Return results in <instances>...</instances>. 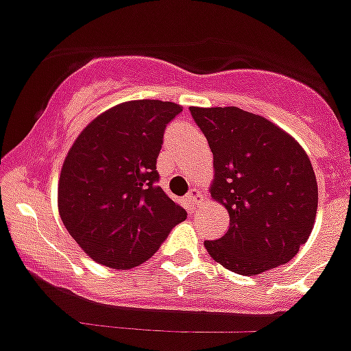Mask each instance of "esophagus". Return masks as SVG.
Segmentation results:
<instances>
[{
	"instance_id": "esophagus-1",
	"label": "esophagus",
	"mask_w": 351,
	"mask_h": 351,
	"mask_svg": "<svg viewBox=\"0 0 351 351\" xmlns=\"http://www.w3.org/2000/svg\"><path fill=\"white\" fill-rule=\"evenodd\" d=\"M186 202H188V206L190 207H193V206H197L198 202H200V193H198V190H190L188 191V195H186V198H184Z\"/></svg>"
}]
</instances>
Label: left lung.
Returning a JSON list of instances; mask_svg holds the SVG:
<instances>
[{"instance_id":"1","label":"left lung","mask_w":351,"mask_h":351,"mask_svg":"<svg viewBox=\"0 0 351 351\" xmlns=\"http://www.w3.org/2000/svg\"><path fill=\"white\" fill-rule=\"evenodd\" d=\"M213 151L210 197L226 207L230 226L204 246L218 263L255 276L290 262L308 241L318 186L295 138L237 107H190Z\"/></svg>"}]
</instances>
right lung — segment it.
Segmentation results:
<instances>
[{
    "label": "right lung",
    "mask_w": 351,
    "mask_h": 351,
    "mask_svg": "<svg viewBox=\"0 0 351 351\" xmlns=\"http://www.w3.org/2000/svg\"><path fill=\"white\" fill-rule=\"evenodd\" d=\"M182 112L161 100L125 101L80 132L58 184L68 234L95 262L132 269L149 260L186 210L158 186L163 133Z\"/></svg>",
    "instance_id": "add662e5"
}]
</instances>
